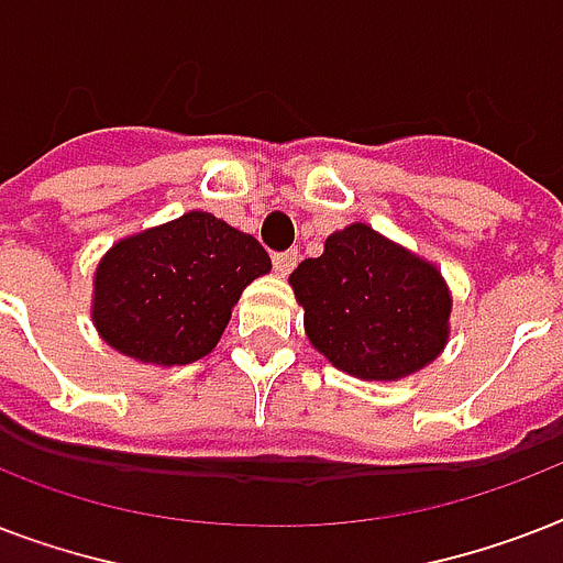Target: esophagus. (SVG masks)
<instances>
[{
    "label": "esophagus",
    "instance_id": "34e87169",
    "mask_svg": "<svg viewBox=\"0 0 563 563\" xmlns=\"http://www.w3.org/2000/svg\"><path fill=\"white\" fill-rule=\"evenodd\" d=\"M274 272L280 274V277H286V274L298 265V251H283V254H274Z\"/></svg>",
    "mask_w": 563,
    "mask_h": 563
}]
</instances>
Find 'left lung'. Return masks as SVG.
I'll return each instance as SVG.
<instances>
[{
  "mask_svg": "<svg viewBox=\"0 0 563 563\" xmlns=\"http://www.w3.org/2000/svg\"><path fill=\"white\" fill-rule=\"evenodd\" d=\"M312 347L360 379H400L444 351L453 298L435 265L368 224L335 230L289 277Z\"/></svg>",
  "mask_w": 563,
  "mask_h": 563,
  "instance_id": "8db88e82",
  "label": "left lung"
}]
</instances>
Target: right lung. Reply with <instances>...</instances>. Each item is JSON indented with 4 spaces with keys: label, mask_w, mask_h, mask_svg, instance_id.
I'll use <instances>...</instances> for the list:
<instances>
[{
    "label": "right lung",
    "mask_w": 563,
    "mask_h": 563,
    "mask_svg": "<svg viewBox=\"0 0 563 563\" xmlns=\"http://www.w3.org/2000/svg\"><path fill=\"white\" fill-rule=\"evenodd\" d=\"M268 272L254 236L192 210L110 247L92 280V324L131 360L189 365L219 344L239 295Z\"/></svg>",
    "instance_id": "1"
}]
</instances>
